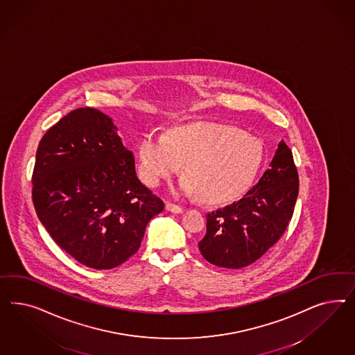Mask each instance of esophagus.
Wrapping results in <instances>:
<instances>
[{"label":"esophagus","mask_w":355,"mask_h":355,"mask_svg":"<svg viewBox=\"0 0 355 355\" xmlns=\"http://www.w3.org/2000/svg\"><path fill=\"white\" fill-rule=\"evenodd\" d=\"M165 208H166V211H169V212H172V214H182L183 212L182 207H180V205H173V203H166Z\"/></svg>","instance_id":"esophagus-1"}]
</instances>
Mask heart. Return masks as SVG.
I'll return each instance as SVG.
<instances>
[{
	"label": "heart",
	"mask_w": 355,
	"mask_h": 355,
	"mask_svg": "<svg viewBox=\"0 0 355 355\" xmlns=\"http://www.w3.org/2000/svg\"><path fill=\"white\" fill-rule=\"evenodd\" d=\"M263 141L246 131L221 125L199 123L165 135L147 131L138 157L141 180L159 186L181 171L184 193H199L208 203L236 199L255 180L264 162Z\"/></svg>",
	"instance_id": "b5f03b06"
}]
</instances>
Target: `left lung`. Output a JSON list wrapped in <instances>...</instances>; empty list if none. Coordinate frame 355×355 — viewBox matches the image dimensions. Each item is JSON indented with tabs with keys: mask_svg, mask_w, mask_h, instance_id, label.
I'll return each mask as SVG.
<instances>
[{
	"mask_svg": "<svg viewBox=\"0 0 355 355\" xmlns=\"http://www.w3.org/2000/svg\"><path fill=\"white\" fill-rule=\"evenodd\" d=\"M300 178L291 148L281 140L269 168L242 199L207 215L199 250L223 268L248 267L272 248L291 223Z\"/></svg>",
	"mask_w": 355,
	"mask_h": 355,
	"instance_id": "8db88e82",
	"label": "left lung"
}]
</instances>
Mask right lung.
<instances>
[{
  "label": "right lung",
  "mask_w": 355,
  "mask_h": 355,
  "mask_svg": "<svg viewBox=\"0 0 355 355\" xmlns=\"http://www.w3.org/2000/svg\"><path fill=\"white\" fill-rule=\"evenodd\" d=\"M33 200L54 242L83 266L116 268L140 248L164 209L140 182L112 119L79 107L44 134L36 150Z\"/></svg>",
  "instance_id": "obj_1"
}]
</instances>
